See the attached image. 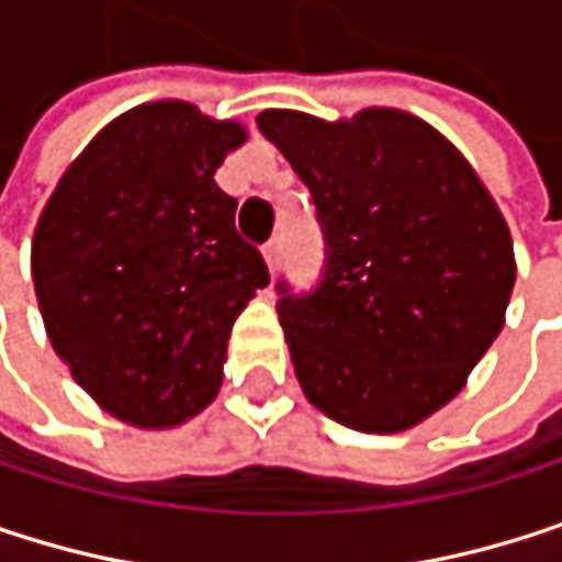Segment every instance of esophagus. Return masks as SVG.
<instances>
[{
	"mask_svg": "<svg viewBox=\"0 0 562 562\" xmlns=\"http://www.w3.org/2000/svg\"><path fill=\"white\" fill-rule=\"evenodd\" d=\"M262 259H266L269 272H276V269H279V259H283V239H269V243L262 246Z\"/></svg>",
	"mask_w": 562,
	"mask_h": 562,
	"instance_id": "1",
	"label": "esophagus"
}]
</instances>
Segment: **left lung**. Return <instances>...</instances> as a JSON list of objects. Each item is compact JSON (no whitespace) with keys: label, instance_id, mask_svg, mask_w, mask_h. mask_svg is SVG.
I'll use <instances>...</instances> for the list:
<instances>
[{"label":"left lung","instance_id":"8db88e82","mask_svg":"<svg viewBox=\"0 0 562 562\" xmlns=\"http://www.w3.org/2000/svg\"><path fill=\"white\" fill-rule=\"evenodd\" d=\"M259 131L313 190L323 283H279V326L306 398L395 435L445 408L504 329L514 239L468 157L428 121L366 108L323 121L269 108Z\"/></svg>","mask_w":562,"mask_h":562}]
</instances>
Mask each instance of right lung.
<instances>
[{
	"mask_svg": "<svg viewBox=\"0 0 562 562\" xmlns=\"http://www.w3.org/2000/svg\"><path fill=\"white\" fill-rule=\"evenodd\" d=\"M239 121L147 101L68 164L32 236V283L55 356L101 412L160 431L220 392L226 339L269 283L213 180Z\"/></svg>",
	"mask_w": 562,
	"mask_h": 562,
	"instance_id": "add662e5",
	"label": "right lung"
}]
</instances>
